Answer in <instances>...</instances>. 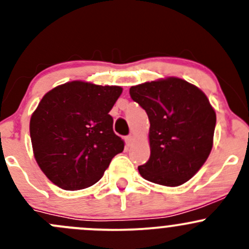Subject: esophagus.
Segmentation results:
<instances>
[{"label": "esophagus", "instance_id": "obj_1", "mask_svg": "<svg viewBox=\"0 0 249 249\" xmlns=\"http://www.w3.org/2000/svg\"><path fill=\"white\" fill-rule=\"evenodd\" d=\"M125 141H126L127 145H130L132 143V141H134V136H131V135H130V136H127L126 139H125Z\"/></svg>", "mask_w": 249, "mask_h": 249}]
</instances>
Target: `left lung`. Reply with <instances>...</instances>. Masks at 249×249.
<instances>
[{
	"mask_svg": "<svg viewBox=\"0 0 249 249\" xmlns=\"http://www.w3.org/2000/svg\"><path fill=\"white\" fill-rule=\"evenodd\" d=\"M147 112L150 158L139 167L144 179L178 187L194 177L213 147L215 110L201 89L178 77L130 88Z\"/></svg>",
	"mask_w": 249,
	"mask_h": 249,
	"instance_id": "left-lung-1",
	"label": "left lung"
}]
</instances>
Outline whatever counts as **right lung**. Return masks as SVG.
<instances>
[{"instance_id": "1", "label": "right lung", "mask_w": 249, "mask_h": 249, "mask_svg": "<svg viewBox=\"0 0 249 249\" xmlns=\"http://www.w3.org/2000/svg\"><path fill=\"white\" fill-rule=\"evenodd\" d=\"M118 85L72 80L47 92L30 119L32 150L50 182L65 190L91 187L124 150L108 113L122 95Z\"/></svg>"}]
</instances>
